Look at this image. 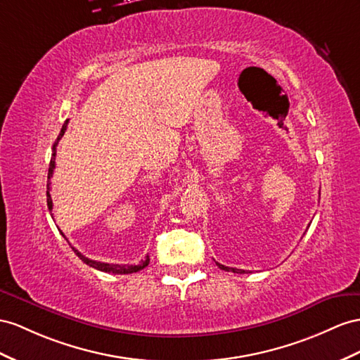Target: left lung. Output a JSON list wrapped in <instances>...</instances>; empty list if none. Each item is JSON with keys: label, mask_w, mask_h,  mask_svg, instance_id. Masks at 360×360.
I'll return each instance as SVG.
<instances>
[{"label": "left lung", "mask_w": 360, "mask_h": 360, "mask_svg": "<svg viewBox=\"0 0 360 360\" xmlns=\"http://www.w3.org/2000/svg\"><path fill=\"white\" fill-rule=\"evenodd\" d=\"M220 269L222 271H228V272H234V274H246V271H243V269H236V268H228V266H224V264H220V263H216Z\"/></svg>", "instance_id": "obj_1"}]
</instances>
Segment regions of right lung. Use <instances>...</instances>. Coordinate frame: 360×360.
<instances>
[{"mask_svg":"<svg viewBox=\"0 0 360 360\" xmlns=\"http://www.w3.org/2000/svg\"><path fill=\"white\" fill-rule=\"evenodd\" d=\"M68 122L70 120H65V123H63V126H62V129H60V134H59V136H58V140L54 141V144H53V153H51V161H50V167H49V182H47V205H49V210L51 211L53 210V200H51V195H50V186H51V176H53V172H54V160H56V147H58V144H59V141H60V138L63 136V134H65V131H67V126H68ZM51 217H53V214H51ZM60 234L63 236V233L60 231ZM65 237V236H63ZM72 248V246H71ZM72 251H75V254L79 257V259L84 262V263H86L88 266H91V268H94V269H98V271H101V272H110V274H134V272H138V271H141V269H144L147 264H149V262H150V259H149V255L146 257L144 260H141L140 263H136V264H114V263H101V262H96V260H91V259H88V257H85L84 254L82 252H79L76 248H72Z\"/></svg>","mask_w":360,"mask_h":360,"instance_id":"obj_1","label":"right lung"}]
</instances>
